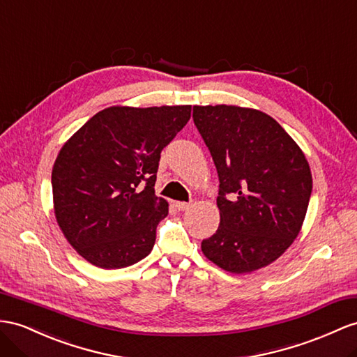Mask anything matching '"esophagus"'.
<instances>
[{
	"label": "esophagus",
	"mask_w": 357,
	"mask_h": 357,
	"mask_svg": "<svg viewBox=\"0 0 357 357\" xmlns=\"http://www.w3.org/2000/svg\"><path fill=\"white\" fill-rule=\"evenodd\" d=\"M175 206L179 209V211H187V209L191 206V204H188V202H176Z\"/></svg>",
	"instance_id": "1"
}]
</instances>
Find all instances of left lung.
<instances>
[{
  "instance_id": "obj_1",
  "label": "left lung",
  "mask_w": 357,
  "mask_h": 357,
  "mask_svg": "<svg viewBox=\"0 0 357 357\" xmlns=\"http://www.w3.org/2000/svg\"><path fill=\"white\" fill-rule=\"evenodd\" d=\"M218 173L220 225L202 252L231 273L268 266L303 225L312 193L305 153L268 114L235 105L193 107Z\"/></svg>"
}]
</instances>
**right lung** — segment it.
<instances>
[{
	"label": "right lung",
	"instance_id": "obj_1",
	"mask_svg": "<svg viewBox=\"0 0 357 357\" xmlns=\"http://www.w3.org/2000/svg\"><path fill=\"white\" fill-rule=\"evenodd\" d=\"M190 116V105L109 107L63 144L51 178L54 211L86 261L123 268L151 253L169 214L153 190L161 151Z\"/></svg>",
	"mask_w": 357,
	"mask_h": 357
}]
</instances>
